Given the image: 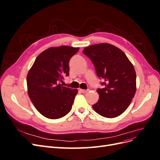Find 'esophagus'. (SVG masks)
Listing matches in <instances>:
<instances>
[{
    "instance_id": "1",
    "label": "esophagus",
    "mask_w": 160,
    "mask_h": 160,
    "mask_svg": "<svg viewBox=\"0 0 160 160\" xmlns=\"http://www.w3.org/2000/svg\"><path fill=\"white\" fill-rule=\"evenodd\" d=\"M79 91L81 92V93H87L88 92V90H85V89H80Z\"/></svg>"
}]
</instances>
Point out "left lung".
<instances>
[{"label":"left lung","instance_id":"left-lung-1","mask_svg":"<svg viewBox=\"0 0 160 160\" xmlns=\"http://www.w3.org/2000/svg\"><path fill=\"white\" fill-rule=\"evenodd\" d=\"M83 52L103 81V88L97 90L99 99L93 105V109L105 118L118 117L127 109L136 91L133 65L122 50L109 43L87 47Z\"/></svg>","mask_w":160,"mask_h":160}]
</instances>
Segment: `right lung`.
Segmentation results:
<instances>
[{
	"label": "right lung",
	"mask_w": 160,
	"mask_h": 160,
	"mask_svg": "<svg viewBox=\"0 0 160 160\" xmlns=\"http://www.w3.org/2000/svg\"><path fill=\"white\" fill-rule=\"evenodd\" d=\"M79 49L65 45L49 48L38 55L28 72V95L47 118L59 119L72 108L78 90L62 86L60 82L69 75V61Z\"/></svg>",
	"instance_id": "1"
}]
</instances>
